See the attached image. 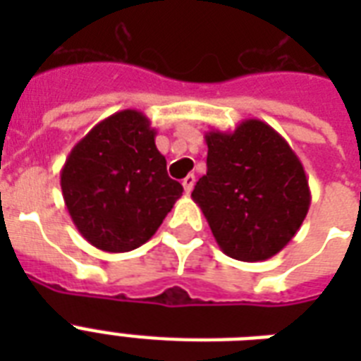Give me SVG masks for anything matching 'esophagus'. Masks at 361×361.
Listing matches in <instances>:
<instances>
[{
  "label": "esophagus",
  "mask_w": 361,
  "mask_h": 361,
  "mask_svg": "<svg viewBox=\"0 0 361 361\" xmlns=\"http://www.w3.org/2000/svg\"><path fill=\"white\" fill-rule=\"evenodd\" d=\"M195 181H197V178H195V174L185 176V178H183V181H181V183H183V189H185L187 195H189V192L192 191V187H195Z\"/></svg>",
  "instance_id": "1"
}]
</instances>
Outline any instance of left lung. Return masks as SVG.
Segmentation results:
<instances>
[{
    "mask_svg": "<svg viewBox=\"0 0 361 361\" xmlns=\"http://www.w3.org/2000/svg\"><path fill=\"white\" fill-rule=\"evenodd\" d=\"M208 172L192 200L208 219L221 251L241 262L274 257L294 238L309 212L303 164L288 142L260 120L232 133H206Z\"/></svg>",
    "mask_w": 361,
    "mask_h": 361,
    "instance_id": "1",
    "label": "left lung"
}]
</instances>
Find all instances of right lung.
Here are the masks:
<instances>
[{
    "instance_id": "1",
    "label": "right lung",
    "mask_w": 361,
    "mask_h": 361,
    "mask_svg": "<svg viewBox=\"0 0 361 361\" xmlns=\"http://www.w3.org/2000/svg\"><path fill=\"white\" fill-rule=\"evenodd\" d=\"M157 130L138 110L99 121L61 169V191L75 226L93 247L133 251L157 232L183 187L166 174Z\"/></svg>"
}]
</instances>
